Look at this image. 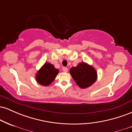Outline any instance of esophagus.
I'll return each instance as SVG.
<instances>
[{"mask_svg": "<svg viewBox=\"0 0 132 132\" xmlns=\"http://www.w3.org/2000/svg\"><path fill=\"white\" fill-rule=\"evenodd\" d=\"M63 72H68V69L67 68L64 67V68H63Z\"/></svg>", "mask_w": 132, "mask_h": 132, "instance_id": "1", "label": "esophagus"}]
</instances>
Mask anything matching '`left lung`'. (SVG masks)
<instances>
[{
  "label": "left lung",
  "mask_w": 132,
  "mask_h": 132,
  "mask_svg": "<svg viewBox=\"0 0 132 132\" xmlns=\"http://www.w3.org/2000/svg\"><path fill=\"white\" fill-rule=\"evenodd\" d=\"M69 72L77 85L81 89L90 87L97 79V73L95 68L84 62H81L76 67L71 68Z\"/></svg>",
  "instance_id": "left-lung-1"
}]
</instances>
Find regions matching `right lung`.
<instances>
[{"instance_id":"right-lung-1","label":"right lung","mask_w":132,"mask_h":132,"mask_svg":"<svg viewBox=\"0 0 132 132\" xmlns=\"http://www.w3.org/2000/svg\"><path fill=\"white\" fill-rule=\"evenodd\" d=\"M59 72V69H56L54 65L46 62L36 74V81L44 86H48L52 83Z\"/></svg>"}]
</instances>
